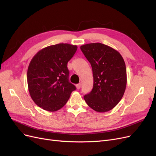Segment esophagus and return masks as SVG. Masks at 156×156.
Listing matches in <instances>:
<instances>
[{
  "label": "esophagus",
  "mask_w": 156,
  "mask_h": 156,
  "mask_svg": "<svg viewBox=\"0 0 156 156\" xmlns=\"http://www.w3.org/2000/svg\"><path fill=\"white\" fill-rule=\"evenodd\" d=\"M76 88H77V90H79V89H80V88H81V84H76Z\"/></svg>",
  "instance_id": "esophagus-1"
}]
</instances>
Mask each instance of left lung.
Segmentation results:
<instances>
[{
	"mask_svg": "<svg viewBox=\"0 0 156 156\" xmlns=\"http://www.w3.org/2000/svg\"><path fill=\"white\" fill-rule=\"evenodd\" d=\"M90 63L94 77L92 91L84 96L87 105L99 112L112 109L124 96L127 83L125 62L115 49L101 43L81 46Z\"/></svg>",
	"mask_w": 156,
	"mask_h": 156,
	"instance_id": "1",
	"label": "left lung"
}]
</instances>
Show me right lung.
Segmentation results:
<instances>
[{"label": "right lung", "mask_w": 156, "mask_h": 156, "mask_svg": "<svg viewBox=\"0 0 156 156\" xmlns=\"http://www.w3.org/2000/svg\"><path fill=\"white\" fill-rule=\"evenodd\" d=\"M77 45L58 44L41 49L34 56L27 70L30 95L43 109L54 112L63 107L76 87L69 81L68 61Z\"/></svg>", "instance_id": "obj_1"}]
</instances>
